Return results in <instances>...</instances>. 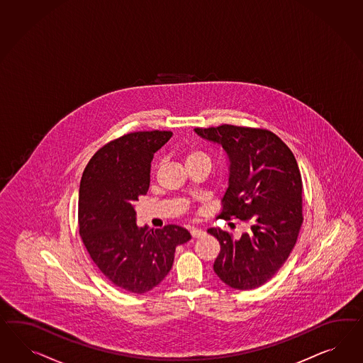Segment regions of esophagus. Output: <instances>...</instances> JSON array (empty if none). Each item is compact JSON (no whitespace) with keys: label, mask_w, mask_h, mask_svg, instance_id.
<instances>
[{"label":"esophagus","mask_w":363,"mask_h":363,"mask_svg":"<svg viewBox=\"0 0 363 363\" xmlns=\"http://www.w3.org/2000/svg\"><path fill=\"white\" fill-rule=\"evenodd\" d=\"M206 233L201 230V229L194 228L191 229V236L194 238H203Z\"/></svg>","instance_id":"34e87169"}]
</instances>
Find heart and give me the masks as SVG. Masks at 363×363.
<instances>
[{
    "label": "heart",
    "instance_id": "heart-1",
    "mask_svg": "<svg viewBox=\"0 0 363 363\" xmlns=\"http://www.w3.org/2000/svg\"><path fill=\"white\" fill-rule=\"evenodd\" d=\"M196 162H208L209 163V157L207 154L199 148H191L186 152V166L196 163Z\"/></svg>",
    "mask_w": 363,
    "mask_h": 363
}]
</instances>
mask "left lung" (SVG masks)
I'll use <instances>...</instances> for the list:
<instances>
[{
	"label": "left lung",
	"mask_w": 363,
	"mask_h": 363,
	"mask_svg": "<svg viewBox=\"0 0 363 363\" xmlns=\"http://www.w3.org/2000/svg\"><path fill=\"white\" fill-rule=\"evenodd\" d=\"M229 157L228 188L221 199L224 220L250 229L235 240L218 228L220 253L213 270L233 289H256L280 270L294 248L303 221L302 179L297 160L280 138L265 128L221 125L195 128Z\"/></svg>",
	"instance_id": "1"
}]
</instances>
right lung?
<instances>
[{
	"instance_id": "obj_1",
	"label": "right lung",
	"mask_w": 363,
	"mask_h": 363,
	"mask_svg": "<svg viewBox=\"0 0 363 363\" xmlns=\"http://www.w3.org/2000/svg\"><path fill=\"white\" fill-rule=\"evenodd\" d=\"M171 131H138L99 148L83 171L78 223L83 245L94 264L128 293L155 288L172 268L177 245L191 235L179 225L150 229L136 225L135 203L150 186L154 154Z\"/></svg>"
}]
</instances>
